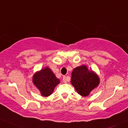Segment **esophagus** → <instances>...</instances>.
<instances>
[{
	"label": "esophagus",
	"mask_w": 128,
	"mask_h": 128,
	"mask_svg": "<svg viewBox=\"0 0 128 128\" xmlns=\"http://www.w3.org/2000/svg\"><path fill=\"white\" fill-rule=\"evenodd\" d=\"M66 81H67V78H66V76H63V82H64V83H66Z\"/></svg>",
	"instance_id": "esophagus-1"
}]
</instances>
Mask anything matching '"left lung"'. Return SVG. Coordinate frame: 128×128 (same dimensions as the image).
I'll list each match as a JSON object with an SVG mask.
<instances>
[{
    "label": "left lung",
    "mask_w": 128,
    "mask_h": 128,
    "mask_svg": "<svg viewBox=\"0 0 128 128\" xmlns=\"http://www.w3.org/2000/svg\"><path fill=\"white\" fill-rule=\"evenodd\" d=\"M100 83L99 76L85 65L75 68L72 73L71 84L77 93L87 97Z\"/></svg>",
    "instance_id": "1"
}]
</instances>
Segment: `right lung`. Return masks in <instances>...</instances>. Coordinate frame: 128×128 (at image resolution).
Masks as SVG:
<instances>
[{
  "instance_id": "add662e5",
  "label": "right lung",
  "mask_w": 128,
  "mask_h": 128,
  "mask_svg": "<svg viewBox=\"0 0 128 128\" xmlns=\"http://www.w3.org/2000/svg\"><path fill=\"white\" fill-rule=\"evenodd\" d=\"M32 82L39 90L41 96L48 97L54 91L60 82L49 67H44L35 73L32 76Z\"/></svg>"
}]
</instances>
